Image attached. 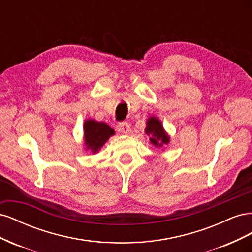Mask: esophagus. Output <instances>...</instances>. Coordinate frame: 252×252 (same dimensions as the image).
<instances>
[{
  "instance_id": "1",
  "label": "esophagus",
  "mask_w": 252,
  "mask_h": 252,
  "mask_svg": "<svg viewBox=\"0 0 252 252\" xmlns=\"http://www.w3.org/2000/svg\"><path fill=\"white\" fill-rule=\"evenodd\" d=\"M118 131L124 133V134H128L130 133L131 131V128H130V125H129L128 123H126V122H124V123H120L118 125Z\"/></svg>"
}]
</instances>
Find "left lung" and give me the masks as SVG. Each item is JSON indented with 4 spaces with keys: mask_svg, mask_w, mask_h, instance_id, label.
<instances>
[{
    "mask_svg": "<svg viewBox=\"0 0 252 252\" xmlns=\"http://www.w3.org/2000/svg\"><path fill=\"white\" fill-rule=\"evenodd\" d=\"M145 132L150 136V142L155 147L161 148L170 142V138L164 130L162 122L156 117H150L147 120Z\"/></svg>",
    "mask_w": 252,
    "mask_h": 252,
    "instance_id": "obj_1",
    "label": "left lung"
}]
</instances>
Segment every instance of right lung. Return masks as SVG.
Returning a JSON list of instances; mask_svg holds the SVG:
<instances>
[{
  "label": "right lung",
  "mask_w": 252,
  "mask_h": 252,
  "mask_svg": "<svg viewBox=\"0 0 252 252\" xmlns=\"http://www.w3.org/2000/svg\"><path fill=\"white\" fill-rule=\"evenodd\" d=\"M113 134V129L103 122L87 120L84 123V140H85L84 143H85L86 149L91 150L93 154L100 150Z\"/></svg>",
  "instance_id": "right-lung-1"
}]
</instances>
